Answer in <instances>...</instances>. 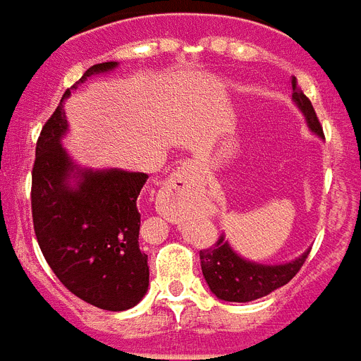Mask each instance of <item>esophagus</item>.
I'll return each mask as SVG.
<instances>
[{
  "label": "esophagus",
  "mask_w": 361,
  "mask_h": 361,
  "mask_svg": "<svg viewBox=\"0 0 361 361\" xmlns=\"http://www.w3.org/2000/svg\"><path fill=\"white\" fill-rule=\"evenodd\" d=\"M204 185V180L200 176V169L192 161H187L181 166H178V171L172 174V178L166 183V190H187V192H196Z\"/></svg>",
  "instance_id": "esophagus-1"
}]
</instances>
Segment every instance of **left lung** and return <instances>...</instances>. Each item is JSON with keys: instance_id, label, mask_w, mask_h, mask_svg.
I'll use <instances>...</instances> for the list:
<instances>
[{"instance_id": "8db88e82", "label": "left lung", "mask_w": 361, "mask_h": 361, "mask_svg": "<svg viewBox=\"0 0 361 361\" xmlns=\"http://www.w3.org/2000/svg\"><path fill=\"white\" fill-rule=\"evenodd\" d=\"M293 99L297 102L304 114H306L307 126L312 131L324 137L323 126L319 122L317 113L313 109L312 102L298 89L297 79H291ZM310 250L304 252L302 256L286 265H262L243 259L231 250L224 237H219L215 245L200 250L202 272L206 278L207 286L221 300L228 302H250L256 298L267 297L278 287L291 282L293 276L300 271V267L306 262Z\"/></svg>"}]
</instances>
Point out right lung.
Instances as JSON below:
<instances>
[{
	"instance_id": "right-lung-1",
	"label": "right lung",
	"mask_w": 361,
	"mask_h": 361,
	"mask_svg": "<svg viewBox=\"0 0 361 361\" xmlns=\"http://www.w3.org/2000/svg\"><path fill=\"white\" fill-rule=\"evenodd\" d=\"M116 63L90 66L64 92L37 140L31 213L38 247L55 276L85 302L124 312L148 289V256L139 247V195L145 172L79 171L61 146L66 133L63 102L70 90ZM78 174V188H70Z\"/></svg>"
}]
</instances>
